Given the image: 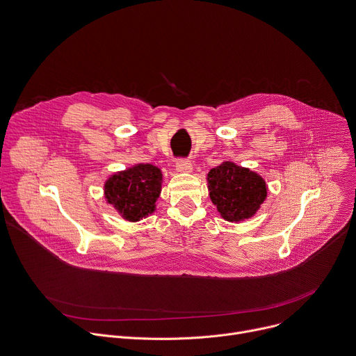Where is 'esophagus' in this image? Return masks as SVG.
Returning <instances> with one entry per match:
<instances>
[{"instance_id":"obj_1","label":"esophagus","mask_w":356,"mask_h":356,"mask_svg":"<svg viewBox=\"0 0 356 356\" xmlns=\"http://www.w3.org/2000/svg\"><path fill=\"white\" fill-rule=\"evenodd\" d=\"M176 170L181 173H190L193 170V165L188 159H179L176 162Z\"/></svg>"}]
</instances>
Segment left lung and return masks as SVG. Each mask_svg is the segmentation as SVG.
I'll return each mask as SVG.
<instances>
[{"label": "left lung", "instance_id": "8db88e82", "mask_svg": "<svg viewBox=\"0 0 356 356\" xmlns=\"http://www.w3.org/2000/svg\"><path fill=\"white\" fill-rule=\"evenodd\" d=\"M210 198L221 217L239 222L255 216L268 195L265 180L255 172L224 162L209 172Z\"/></svg>", "mask_w": 356, "mask_h": 356}]
</instances>
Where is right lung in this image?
Returning a JSON list of instances; mask_svg holds the SVG:
<instances>
[{
    "instance_id": "1",
    "label": "right lung",
    "mask_w": 356,
    "mask_h": 356,
    "mask_svg": "<svg viewBox=\"0 0 356 356\" xmlns=\"http://www.w3.org/2000/svg\"><path fill=\"white\" fill-rule=\"evenodd\" d=\"M162 172L154 165H135L113 175L104 186L110 204L128 221H139L155 211Z\"/></svg>"
}]
</instances>
